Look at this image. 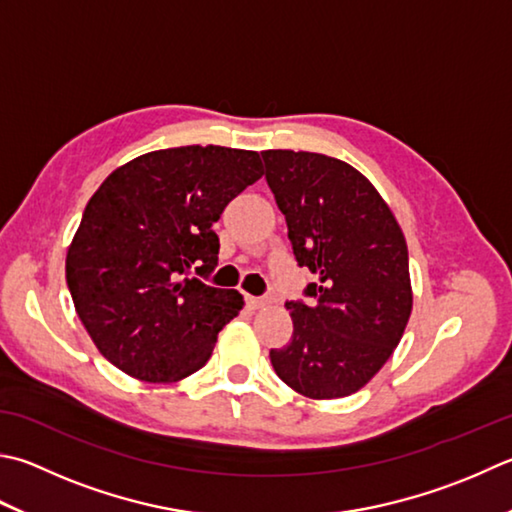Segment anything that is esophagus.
Listing matches in <instances>:
<instances>
[{"instance_id":"esophagus-1","label":"esophagus","mask_w":512,"mask_h":512,"mask_svg":"<svg viewBox=\"0 0 512 512\" xmlns=\"http://www.w3.org/2000/svg\"><path fill=\"white\" fill-rule=\"evenodd\" d=\"M247 305H249V310H263L267 301H265V298H258V296H247Z\"/></svg>"}]
</instances>
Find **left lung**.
Listing matches in <instances>:
<instances>
[{
	"label": "left lung",
	"instance_id": "obj_1",
	"mask_svg": "<svg viewBox=\"0 0 512 512\" xmlns=\"http://www.w3.org/2000/svg\"><path fill=\"white\" fill-rule=\"evenodd\" d=\"M314 301L287 303L292 339L269 352L278 379L307 399L359 392L390 359L412 314L406 236L372 182L323 153L263 151Z\"/></svg>",
	"mask_w": 512,
	"mask_h": 512
}]
</instances>
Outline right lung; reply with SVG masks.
Listing matches in <instances>:
<instances>
[{
	"label": "right lung",
	"mask_w": 512,
	"mask_h": 512,
	"mask_svg": "<svg viewBox=\"0 0 512 512\" xmlns=\"http://www.w3.org/2000/svg\"><path fill=\"white\" fill-rule=\"evenodd\" d=\"M256 151L176 147L111 171L66 252L75 312L106 361L144 383H176L209 361L243 294L187 278L218 265L211 225L263 176Z\"/></svg>",
	"instance_id": "right-lung-1"
}]
</instances>
